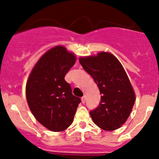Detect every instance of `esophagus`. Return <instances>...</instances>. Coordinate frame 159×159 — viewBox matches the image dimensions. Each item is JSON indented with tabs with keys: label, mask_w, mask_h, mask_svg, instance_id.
Listing matches in <instances>:
<instances>
[{
	"label": "esophagus",
	"mask_w": 159,
	"mask_h": 159,
	"mask_svg": "<svg viewBox=\"0 0 159 159\" xmlns=\"http://www.w3.org/2000/svg\"><path fill=\"white\" fill-rule=\"evenodd\" d=\"M81 102H82V103H83V104H84L86 102V97H85V96H83V97L81 98Z\"/></svg>",
	"instance_id": "1"
}]
</instances>
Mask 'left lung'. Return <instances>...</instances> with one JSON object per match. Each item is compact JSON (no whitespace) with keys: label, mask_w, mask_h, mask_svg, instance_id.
Returning a JSON list of instances; mask_svg holds the SVG:
<instances>
[{"label":"left lung","mask_w":159,"mask_h":159,"mask_svg":"<svg viewBox=\"0 0 159 159\" xmlns=\"http://www.w3.org/2000/svg\"><path fill=\"white\" fill-rule=\"evenodd\" d=\"M79 62L93 78L102 95L98 107L90 111L94 123L105 131L119 129L127 120L135 102L134 92L123 66L107 52L81 57Z\"/></svg>","instance_id":"1"}]
</instances>
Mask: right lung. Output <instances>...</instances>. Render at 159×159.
<instances>
[{"mask_svg":"<svg viewBox=\"0 0 159 159\" xmlns=\"http://www.w3.org/2000/svg\"><path fill=\"white\" fill-rule=\"evenodd\" d=\"M75 60L64 47H54L40 58L27 81L26 97L32 114L52 132H61L72 123L81 102L64 79Z\"/></svg>","mask_w":159,"mask_h":159,"instance_id":"obj_1","label":"right lung"}]
</instances>
